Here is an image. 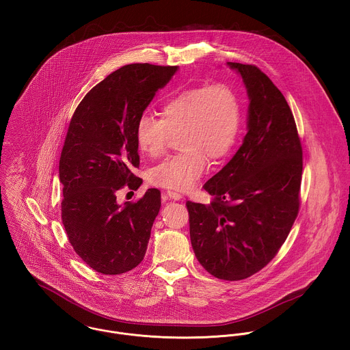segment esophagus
<instances>
[{"label": "esophagus", "instance_id": "esophagus-1", "mask_svg": "<svg viewBox=\"0 0 350 350\" xmlns=\"http://www.w3.org/2000/svg\"><path fill=\"white\" fill-rule=\"evenodd\" d=\"M183 197L179 193H175V191H171V190L163 193V200H180Z\"/></svg>", "mask_w": 350, "mask_h": 350}]
</instances>
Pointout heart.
Masks as SVG:
<instances>
[{"mask_svg":"<svg viewBox=\"0 0 350 350\" xmlns=\"http://www.w3.org/2000/svg\"><path fill=\"white\" fill-rule=\"evenodd\" d=\"M161 118L143 114L136 124V140L150 157L164 154L171 136L179 137V154L153 167L150 183L176 191H189L207 170V159L225 157L236 143L241 106L237 93L226 83L183 90L161 106Z\"/></svg>","mask_w":350,"mask_h":350,"instance_id":"1","label":"heart"}]
</instances>
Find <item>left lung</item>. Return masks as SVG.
<instances>
[{"label":"left lung","mask_w":350,"mask_h":350,"mask_svg":"<svg viewBox=\"0 0 350 350\" xmlns=\"http://www.w3.org/2000/svg\"><path fill=\"white\" fill-rule=\"evenodd\" d=\"M247 88V135L203 189L208 204L187 200L190 239L202 267L224 280L264 268L284 244L299 211L301 144L293 111L256 66L228 62Z\"/></svg>","instance_id":"8db88e82"}]
</instances>
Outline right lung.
<instances>
[{
    "instance_id": "1",
    "label": "right lung",
    "mask_w": 350,
    "mask_h": 350,
    "mask_svg": "<svg viewBox=\"0 0 350 350\" xmlns=\"http://www.w3.org/2000/svg\"><path fill=\"white\" fill-rule=\"evenodd\" d=\"M178 71V66L135 63L107 75L81 100L70 121L59 160L62 221L77 254L94 271L120 275L147 252L160 191L117 203V191L137 190L143 179L136 124Z\"/></svg>"
}]
</instances>
